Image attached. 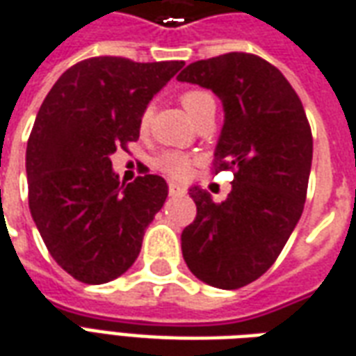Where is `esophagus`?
<instances>
[{"mask_svg":"<svg viewBox=\"0 0 356 356\" xmlns=\"http://www.w3.org/2000/svg\"><path fill=\"white\" fill-rule=\"evenodd\" d=\"M181 194H185V188L175 183H170V196H181Z\"/></svg>","mask_w":356,"mask_h":356,"instance_id":"1","label":"esophagus"}]
</instances>
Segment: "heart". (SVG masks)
Returning a JSON list of instances; mask_svg holds the SVG:
<instances>
[{
  "mask_svg": "<svg viewBox=\"0 0 356 356\" xmlns=\"http://www.w3.org/2000/svg\"><path fill=\"white\" fill-rule=\"evenodd\" d=\"M179 101L183 104V108L188 112V116L193 118L194 122L208 112H216V97L209 93L208 89H186L181 93ZM150 118H152V108H147L140 112L139 127L140 131H147L150 125ZM156 170L162 171L163 175L171 179H185L191 175L193 171V158L183 154V152H175V150H165L160 156H156L154 160Z\"/></svg>",
  "mask_w": 356,
  "mask_h": 356,
  "instance_id": "b5f03b06",
  "label": "heart"
}]
</instances>
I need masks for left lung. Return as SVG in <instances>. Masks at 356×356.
Listing matches in <instances>:
<instances>
[{"instance_id":"8db88e82","label":"left lung","mask_w":356,"mask_h":356,"mask_svg":"<svg viewBox=\"0 0 356 356\" xmlns=\"http://www.w3.org/2000/svg\"><path fill=\"white\" fill-rule=\"evenodd\" d=\"M177 80L221 99L225 124L213 173H234L225 202L191 188L196 219L181 234L183 257L202 282L236 290L267 273L303 213L311 125L290 81L252 53L196 60Z\"/></svg>"}]
</instances>
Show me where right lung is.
Instances as JSON below:
<instances>
[{
	"label": "right lung",
	"instance_id": "1",
	"mask_svg": "<svg viewBox=\"0 0 356 356\" xmlns=\"http://www.w3.org/2000/svg\"><path fill=\"white\" fill-rule=\"evenodd\" d=\"M183 65L86 58L58 78L35 116L28 206L51 257L80 282L124 275L168 198L160 175L120 183L110 154L139 139L140 112Z\"/></svg>",
	"mask_w": 356,
	"mask_h": 356
}]
</instances>
